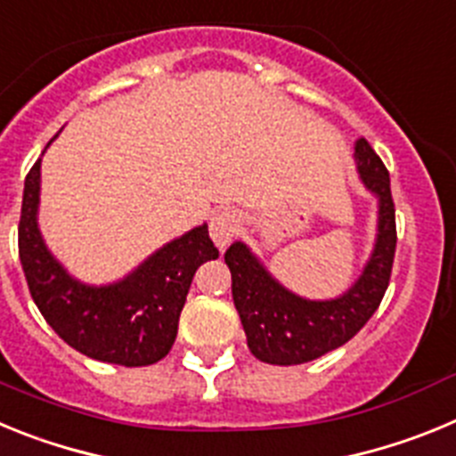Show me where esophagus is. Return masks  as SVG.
Wrapping results in <instances>:
<instances>
[{"mask_svg": "<svg viewBox=\"0 0 456 456\" xmlns=\"http://www.w3.org/2000/svg\"><path fill=\"white\" fill-rule=\"evenodd\" d=\"M237 231H240V219H237V215L231 212V209H219L209 219V237H212V241H215L221 251L231 244Z\"/></svg>", "mask_w": 456, "mask_h": 456, "instance_id": "obj_1", "label": "esophagus"}]
</instances>
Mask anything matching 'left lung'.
I'll use <instances>...</instances> for the list:
<instances>
[{
  "mask_svg": "<svg viewBox=\"0 0 456 456\" xmlns=\"http://www.w3.org/2000/svg\"><path fill=\"white\" fill-rule=\"evenodd\" d=\"M354 159L358 178L377 199V237L363 272L347 292L333 299H305L273 278L244 241H235L225 251L232 301L248 349L263 363H308L342 347L368 324L384 299L397 244L390 175L365 139L356 141Z\"/></svg>",
  "mask_w": 456,
  "mask_h": 456,
  "instance_id": "8db88e82",
  "label": "left lung"
}]
</instances>
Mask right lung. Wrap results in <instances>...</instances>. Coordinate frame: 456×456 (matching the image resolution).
Wrapping results in <instances>:
<instances>
[{"label":"right lung","instance_id":"add662e5","mask_svg":"<svg viewBox=\"0 0 456 456\" xmlns=\"http://www.w3.org/2000/svg\"><path fill=\"white\" fill-rule=\"evenodd\" d=\"M38 205L40 159L24 180L18 225L20 263L40 315L72 349L102 363L141 368L162 361L178 336L193 273L219 257L208 224L157 248L120 281L88 285L47 248L38 228Z\"/></svg>","mask_w":456,"mask_h":456}]
</instances>
